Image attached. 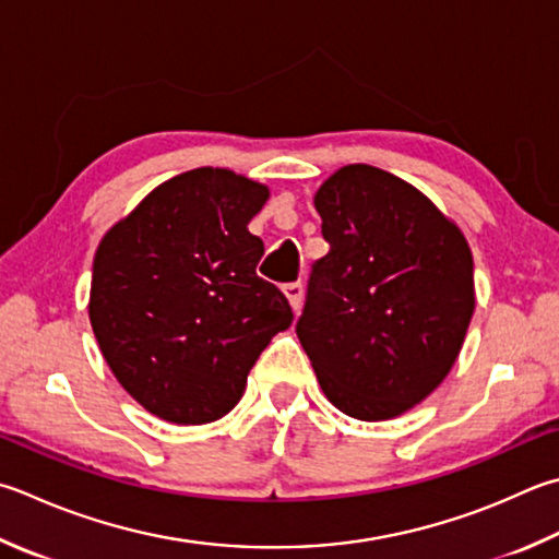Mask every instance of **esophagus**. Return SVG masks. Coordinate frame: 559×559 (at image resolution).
<instances>
[{
    "mask_svg": "<svg viewBox=\"0 0 559 559\" xmlns=\"http://www.w3.org/2000/svg\"><path fill=\"white\" fill-rule=\"evenodd\" d=\"M284 294H287L292 309L299 311L301 309V301H304V284L301 282H289L287 287H284Z\"/></svg>",
    "mask_w": 559,
    "mask_h": 559,
    "instance_id": "esophagus-1",
    "label": "esophagus"
}]
</instances>
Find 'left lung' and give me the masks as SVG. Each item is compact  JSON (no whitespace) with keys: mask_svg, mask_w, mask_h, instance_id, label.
<instances>
[{"mask_svg":"<svg viewBox=\"0 0 559 559\" xmlns=\"http://www.w3.org/2000/svg\"><path fill=\"white\" fill-rule=\"evenodd\" d=\"M313 204L331 250L311 267L297 335L333 406L394 418L457 360L475 311L469 246L428 197L372 165L341 167Z\"/></svg>","mask_w":559,"mask_h":559,"instance_id":"left-lung-1","label":"left lung"}]
</instances>
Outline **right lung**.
I'll return each mask as SVG.
<instances>
[{
    "instance_id": "right-lung-1",
    "label": "right lung",
    "mask_w": 559,
    "mask_h": 559,
    "mask_svg": "<svg viewBox=\"0 0 559 559\" xmlns=\"http://www.w3.org/2000/svg\"><path fill=\"white\" fill-rule=\"evenodd\" d=\"M267 187L230 170L177 175L102 238L90 321L135 402L170 424L226 416L292 307L258 277L265 246L248 230Z\"/></svg>"
}]
</instances>
